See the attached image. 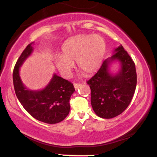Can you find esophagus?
I'll return each instance as SVG.
<instances>
[{"label":"esophagus","mask_w":157,"mask_h":157,"mask_svg":"<svg viewBox=\"0 0 157 157\" xmlns=\"http://www.w3.org/2000/svg\"><path fill=\"white\" fill-rule=\"evenodd\" d=\"M80 86H81V84H79V83H75V84H74V87H75V89L76 90H78V89Z\"/></svg>","instance_id":"esophagus-1"}]
</instances>
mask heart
Masks as SVG:
<instances>
[{
    "label": "heart",
    "mask_w": 157,
    "mask_h": 157,
    "mask_svg": "<svg viewBox=\"0 0 157 157\" xmlns=\"http://www.w3.org/2000/svg\"><path fill=\"white\" fill-rule=\"evenodd\" d=\"M106 51V44L99 35L82 34L71 37L62 46L61 56H57L55 64L65 78L71 75L76 61L79 71L86 75L95 72L101 65Z\"/></svg>",
    "instance_id": "heart-1"
}]
</instances>
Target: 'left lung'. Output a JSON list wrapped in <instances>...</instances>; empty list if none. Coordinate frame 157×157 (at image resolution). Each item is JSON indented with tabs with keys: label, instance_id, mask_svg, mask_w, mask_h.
<instances>
[{
	"label": "left lung",
	"instance_id": "1",
	"mask_svg": "<svg viewBox=\"0 0 157 157\" xmlns=\"http://www.w3.org/2000/svg\"><path fill=\"white\" fill-rule=\"evenodd\" d=\"M116 61L119 62L120 68L112 74L109 65ZM87 84L91 89L92 109L100 118H114L127 109L136 88L137 74L134 62L122 45L103 62Z\"/></svg>",
	"mask_w": 157,
	"mask_h": 157
}]
</instances>
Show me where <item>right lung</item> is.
Listing matches in <instances>:
<instances>
[{
	"label": "right lung",
	"instance_id": "right-lung-1",
	"mask_svg": "<svg viewBox=\"0 0 157 157\" xmlns=\"http://www.w3.org/2000/svg\"><path fill=\"white\" fill-rule=\"evenodd\" d=\"M34 42L29 44L18 58L13 71V85L17 99L32 117L41 122L55 124L63 121L68 115L70 99L74 93L71 82L53 74L49 83L41 90H30L24 85L20 69L33 52Z\"/></svg>",
	"mask_w": 157,
	"mask_h": 157
}]
</instances>
